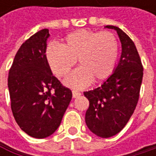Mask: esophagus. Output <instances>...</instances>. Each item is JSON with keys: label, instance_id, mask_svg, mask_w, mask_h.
<instances>
[{"label": "esophagus", "instance_id": "esophagus-1", "mask_svg": "<svg viewBox=\"0 0 156 156\" xmlns=\"http://www.w3.org/2000/svg\"><path fill=\"white\" fill-rule=\"evenodd\" d=\"M72 96H73L74 98H78V97L81 96V93L78 90H72Z\"/></svg>", "mask_w": 156, "mask_h": 156}]
</instances>
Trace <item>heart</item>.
<instances>
[{"instance_id": "1", "label": "heart", "mask_w": 156, "mask_h": 156, "mask_svg": "<svg viewBox=\"0 0 156 156\" xmlns=\"http://www.w3.org/2000/svg\"><path fill=\"white\" fill-rule=\"evenodd\" d=\"M119 54L116 37L109 31L78 30L65 37L61 46L48 44L45 58L52 72L66 77L78 59V68L65 83L76 88L88 86L92 80L100 82L113 73Z\"/></svg>"}]
</instances>
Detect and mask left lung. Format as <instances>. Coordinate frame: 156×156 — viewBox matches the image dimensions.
I'll list each match as a JSON object with an SVG mask.
<instances>
[{
    "label": "left lung",
    "mask_w": 156,
    "mask_h": 156,
    "mask_svg": "<svg viewBox=\"0 0 156 156\" xmlns=\"http://www.w3.org/2000/svg\"><path fill=\"white\" fill-rule=\"evenodd\" d=\"M115 30L122 46L121 58L114 73L100 87L84 92L89 101L86 112L88 129L102 138L118 134L132 116L139 99L143 65L133 41L121 29Z\"/></svg>",
    "instance_id": "left-lung-1"
}]
</instances>
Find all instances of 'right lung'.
Here are the masks:
<instances>
[{
    "label": "right lung",
    "mask_w": 156,
    "mask_h": 156,
    "mask_svg": "<svg viewBox=\"0 0 156 156\" xmlns=\"http://www.w3.org/2000/svg\"><path fill=\"white\" fill-rule=\"evenodd\" d=\"M48 30L43 29L19 48L9 71L11 107L18 126L34 138L51 136L72 98L69 88L53 76L45 58Z\"/></svg>",
    "instance_id": "right-lung-1"
}]
</instances>
